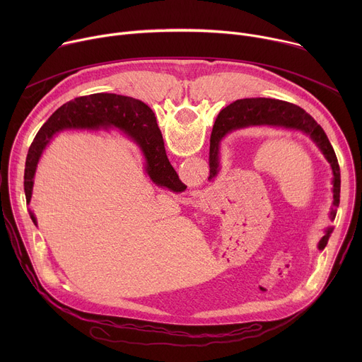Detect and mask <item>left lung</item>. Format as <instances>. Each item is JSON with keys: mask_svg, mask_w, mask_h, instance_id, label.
<instances>
[{"mask_svg": "<svg viewBox=\"0 0 362 362\" xmlns=\"http://www.w3.org/2000/svg\"><path fill=\"white\" fill-rule=\"evenodd\" d=\"M137 109L140 113V122L137 124V132H148L144 134V139L139 143V146L144 151H150L154 148L162 147V136L159 134V126L154 117L153 110L144 105L143 101L137 100ZM218 119L222 120V133H212L211 136V148H209V180H214L219 172V143L221 139L236 129L250 127V126H272V127H282L291 130H299L306 136L311 137V140L318 146L322 151L325 159L331 165L332 169V208L329 212V218L335 219L337 208L339 206V193H341V172L337 154L324 132V129L314 120L313 116H309L303 109H300L292 103L275 100V98H243L236 100L226 109H223ZM332 228H328L325 236L318 243L320 249H324L328 243L331 236Z\"/></svg>", "mask_w": 362, "mask_h": 362, "instance_id": "8db88e82", "label": "left lung"}]
</instances>
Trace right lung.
Wrapping results in <instances>:
<instances>
[{
    "label": "right lung",
    "instance_id": "add662e5",
    "mask_svg": "<svg viewBox=\"0 0 362 362\" xmlns=\"http://www.w3.org/2000/svg\"><path fill=\"white\" fill-rule=\"evenodd\" d=\"M136 103L137 100L132 97L97 93L69 101L57 112H54V115L47 120V123L37 133L27 154L24 170V192L27 203L31 200L37 163L41 158L42 150L54 133L63 129H107L109 126H115L129 133V136L139 144L144 139V134H148V132H137L140 113ZM163 144L165 143H162V147L150 151H144L140 147L146 159L147 175L159 186L168 187L173 192H182L186 186L179 180L177 173L168 160ZM30 216L37 225L34 214L30 212Z\"/></svg>",
    "mask_w": 362,
    "mask_h": 362
}]
</instances>
